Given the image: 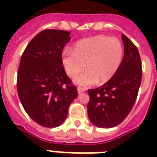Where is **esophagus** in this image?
Segmentation results:
<instances>
[{"mask_svg":"<svg viewBox=\"0 0 157 157\" xmlns=\"http://www.w3.org/2000/svg\"><path fill=\"white\" fill-rule=\"evenodd\" d=\"M77 90H78V93H81V92L86 91V89L83 88V87H81V86H78L77 87Z\"/></svg>","mask_w":157,"mask_h":157,"instance_id":"obj_1","label":"esophagus"}]
</instances>
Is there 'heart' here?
Instances as JSON below:
<instances>
[{"label":"heart","instance_id":"b5f03b06","mask_svg":"<svg viewBox=\"0 0 157 157\" xmlns=\"http://www.w3.org/2000/svg\"><path fill=\"white\" fill-rule=\"evenodd\" d=\"M124 50L118 39L106 36L86 38L76 42L73 50H65L63 65L67 76L74 78L78 86L103 84L114 76L121 63Z\"/></svg>","mask_w":157,"mask_h":157}]
</instances>
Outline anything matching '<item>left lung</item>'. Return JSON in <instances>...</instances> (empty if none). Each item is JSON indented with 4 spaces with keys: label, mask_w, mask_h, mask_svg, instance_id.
I'll list each match as a JSON object with an SVG mask.
<instances>
[{
    "label": "left lung",
    "mask_w": 157,
    "mask_h": 157,
    "mask_svg": "<svg viewBox=\"0 0 157 157\" xmlns=\"http://www.w3.org/2000/svg\"><path fill=\"white\" fill-rule=\"evenodd\" d=\"M124 58L117 73L100 87L88 90V117L95 126L112 128L129 115L137 99L142 80V63L138 48L122 34Z\"/></svg>",
    "instance_id": "left-lung-1"
}]
</instances>
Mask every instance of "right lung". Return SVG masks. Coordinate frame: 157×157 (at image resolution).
<instances>
[{"mask_svg": "<svg viewBox=\"0 0 157 157\" xmlns=\"http://www.w3.org/2000/svg\"><path fill=\"white\" fill-rule=\"evenodd\" d=\"M70 35L63 30H43L32 39L21 57L18 97L28 116L41 126L54 128L63 124L69 106L78 95L62 62Z\"/></svg>", "mask_w": 157, "mask_h": 157, "instance_id": "add662e5", "label": "right lung"}]
</instances>
